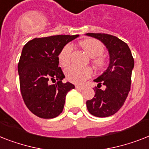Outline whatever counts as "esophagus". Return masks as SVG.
<instances>
[{"label": "esophagus", "mask_w": 149, "mask_h": 149, "mask_svg": "<svg viewBox=\"0 0 149 149\" xmlns=\"http://www.w3.org/2000/svg\"><path fill=\"white\" fill-rule=\"evenodd\" d=\"M75 87H76V89H80V90H83V89H85V86H79V85H77Z\"/></svg>", "instance_id": "obj_1"}]
</instances>
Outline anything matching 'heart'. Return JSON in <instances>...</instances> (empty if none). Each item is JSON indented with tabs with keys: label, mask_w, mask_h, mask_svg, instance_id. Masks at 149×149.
<instances>
[{
	"label": "heart",
	"mask_w": 149,
	"mask_h": 149,
	"mask_svg": "<svg viewBox=\"0 0 149 149\" xmlns=\"http://www.w3.org/2000/svg\"><path fill=\"white\" fill-rule=\"evenodd\" d=\"M79 45L88 55L92 57V63L98 69H104L107 66V58L104 56V46L100 41L95 39H86L79 42ZM72 47L71 44H66L60 50L58 60L62 66H67L70 63ZM66 77L69 81L74 83H81L91 77L93 71L88 66H78L72 65L65 71Z\"/></svg>",
	"instance_id": "heart-1"
}]
</instances>
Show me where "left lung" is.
<instances>
[{
    "label": "left lung",
    "instance_id": "8db88e82",
    "mask_svg": "<svg viewBox=\"0 0 149 149\" xmlns=\"http://www.w3.org/2000/svg\"><path fill=\"white\" fill-rule=\"evenodd\" d=\"M86 35L102 41L110 56L107 70L94 79L98 86L94 89V97L86 101L87 109L94 116L108 117L118 112L128 96L134 59L129 46L118 37L106 33H88ZM102 85L106 88L103 91L100 89Z\"/></svg>",
    "mask_w": 149,
    "mask_h": 149
}]
</instances>
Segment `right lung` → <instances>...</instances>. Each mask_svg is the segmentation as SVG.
Here are the masks:
<instances>
[{
    "mask_svg": "<svg viewBox=\"0 0 149 149\" xmlns=\"http://www.w3.org/2000/svg\"><path fill=\"white\" fill-rule=\"evenodd\" d=\"M79 35H55L31 40L24 45L18 63L23 100L37 116L53 118L63 109L66 95L75 86L63 83L65 77L58 55L66 43ZM57 81L50 84V81Z\"/></svg>",
    "mask_w": 149,
    "mask_h": 149,
    "instance_id": "add662e5",
    "label": "right lung"
}]
</instances>
